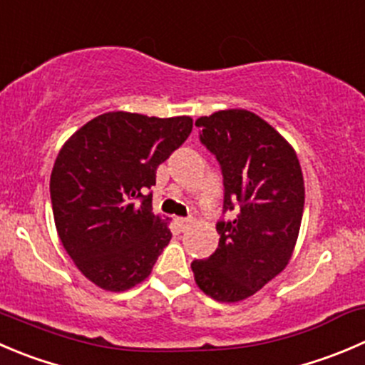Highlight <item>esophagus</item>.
I'll return each mask as SVG.
<instances>
[{
    "instance_id": "esophagus-1",
    "label": "esophagus",
    "mask_w": 365,
    "mask_h": 365,
    "mask_svg": "<svg viewBox=\"0 0 365 365\" xmlns=\"http://www.w3.org/2000/svg\"><path fill=\"white\" fill-rule=\"evenodd\" d=\"M175 221H176V226H178L182 232H185V230L192 225V221H190V219H183V217H176Z\"/></svg>"
}]
</instances>
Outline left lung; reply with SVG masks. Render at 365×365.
Wrapping results in <instances>:
<instances>
[{
  "mask_svg": "<svg viewBox=\"0 0 365 365\" xmlns=\"http://www.w3.org/2000/svg\"><path fill=\"white\" fill-rule=\"evenodd\" d=\"M196 126L221 164L225 210L237 205L239 214L217 222V250L190 267L205 294L237 303L260 291L291 260L305 205L302 165L282 133L244 108L203 115Z\"/></svg>",
  "mask_w": 365,
  "mask_h": 365,
  "instance_id": "left-lung-1",
  "label": "left lung"
}]
</instances>
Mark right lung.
Masks as SVG:
<instances>
[{
    "mask_svg": "<svg viewBox=\"0 0 365 365\" xmlns=\"http://www.w3.org/2000/svg\"><path fill=\"white\" fill-rule=\"evenodd\" d=\"M190 130L189 115L107 112L58 151L49 180L56 233L81 274L103 291L123 292L146 280L171 240L169 219L153 214L151 194L144 192Z\"/></svg>",
    "mask_w": 365,
    "mask_h": 365,
    "instance_id": "obj_1",
    "label": "right lung"
}]
</instances>
